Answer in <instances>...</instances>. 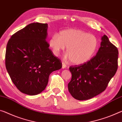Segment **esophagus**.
<instances>
[{"label":"esophagus","mask_w":122,"mask_h":122,"mask_svg":"<svg viewBox=\"0 0 122 122\" xmlns=\"http://www.w3.org/2000/svg\"><path fill=\"white\" fill-rule=\"evenodd\" d=\"M62 68H66V67H67V65H66V63H65V62H62Z\"/></svg>","instance_id":"34e87169"}]
</instances>
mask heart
I'll return each mask as SVG.
<instances>
[{
    "instance_id": "heart-1",
    "label": "heart",
    "mask_w": 122,
    "mask_h": 122,
    "mask_svg": "<svg viewBox=\"0 0 122 122\" xmlns=\"http://www.w3.org/2000/svg\"><path fill=\"white\" fill-rule=\"evenodd\" d=\"M54 54L58 55L67 47V54L75 65H82L93 57L98 47L94 35L79 29H67L51 36L49 42Z\"/></svg>"
}]
</instances>
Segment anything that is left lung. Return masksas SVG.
Masks as SVG:
<instances>
[{
  "label": "left lung",
  "mask_w": 122,
  "mask_h": 122,
  "mask_svg": "<svg viewBox=\"0 0 122 122\" xmlns=\"http://www.w3.org/2000/svg\"><path fill=\"white\" fill-rule=\"evenodd\" d=\"M118 51L106 35L102 37L96 55L84 64L71 66L68 91L75 99L87 100L105 90L118 68Z\"/></svg>",
  "instance_id": "left-lung-1"
}]
</instances>
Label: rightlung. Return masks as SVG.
<instances>
[{"label": "right lung", "mask_w": 122, "mask_h": 122, "mask_svg": "<svg viewBox=\"0 0 122 122\" xmlns=\"http://www.w3.org/2000/svg\"><path fill=\"white\" fill-rule=\"evenodd\" d=\"M47 28V23H31L12 35L7 44L6 68L18 90L28 95L43 91L50 74L62 68L46 41Z\"/></svg>", "instance_id": "1"}]
</instances>
